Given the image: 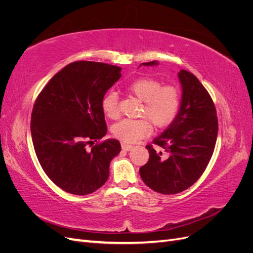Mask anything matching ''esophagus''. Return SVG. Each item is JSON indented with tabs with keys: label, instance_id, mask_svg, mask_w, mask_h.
I'll return each mask as SVG.
<instances>
[{
	"label": "esophagus",
	"instance_id": "esophagus-1",
	"mask_svg": "<svg viewBox=\"0 0 253 253\" xmlns=\"http://www.w3.org/2000/svg\"><path fill=\"white\" fill-rule=\"evenodd\" d=\"M121 148H122V150H124V151H131V150L133 149V145L122 142V143H121Z\"/></svg>",
	"mask_w": 253,
	"mask_h": 253
}]
</instances>
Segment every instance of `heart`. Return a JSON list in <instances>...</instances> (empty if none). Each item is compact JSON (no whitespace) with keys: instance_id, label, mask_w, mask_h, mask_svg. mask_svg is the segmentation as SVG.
I'll return each mask as SVG.
<instances>
[{"instance_id":"heart-1","label":"heart","mask_w":253,"mask_h":253,"mask_svg":"<svg viewBox=\"0 0 253 253\" xmlns=\"http://www.w3.org/2000/svg\"><path fill=\"white\" fill-rule=\"evenodd\" d=\"M129 94L142 102L140 114L158 127L169 125L179 108L180 95L174 85H164L154 78H139L126 86ZM102 110L111 119L119 117L118 95L115 91L106 94L101 102ZM116 138L134 143L147 137L152 132V126L147 119H124L112 127Z\"/></svg>"}]
</instances>
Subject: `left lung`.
<instances>
[{
    "mask_svg": "<svg viewBox=\"0 0 253 253\" xmlns=\"http://www.w3.org/2000/svg\"><path fill=\"white\" fill-rule=\"evenodd\" d=\"M158 61L141 63L156 66ZM179 110L172 124L154 139L163 148L147 145L149 162L139 169L143 182L162 194H176L190 188L208 166L217 137L216 110L208 91L193 74L180 70Z\"/></svg>",
    "mask_w": 253,
    "mask_h": 253,
    "instance_id": "obj_1",
    "label": "left lung"
}]
</instances>
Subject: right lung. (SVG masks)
Instances as JSON below:
<instances>
[{"instance_id":"add662e5","label":"right lung","mask_w":253,"mask_h":253,"mask_svg":"<svg viewBox=\"0 0 253 253\" xmlns=\"http://www.w3.org/2000/svg\"><path fill=\"white\" fill-rule=\"evenodd\" d=\"M121 70L91 61L73 62L53 76L35 102L30 132L38 160L67 193L86 195L102 187L112 159L121 151L117 139L87 149L108 131L101 102Z\"/></svg>"}]
</instances>
